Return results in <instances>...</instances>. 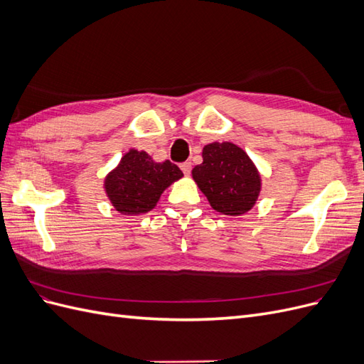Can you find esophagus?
I'll use <instances>...</instances> for the list:
<instances>
[{"label":"esophagus","mask_w":364,"mask_h":364,"mask_svg":"<svg viewBox=\"0 0 364 364\" xmlns=\"http://www.w3.org/2000/svg\"><path fill=\"white\" fill-rule=\"evenodd\" d=\"M181 168H182V171H183V174H186L188 176L190 174V171H191V162H183V164H181Z\"/></svg>","instance_id":"obj_1"}]
</instances>
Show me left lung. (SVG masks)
Wrapping results in <instances>:
<instances>
[{
    "mask_svg": "<svg viewBox=\"0 0 364 364\" xmlns=\"http://www.w3.org/2000/svg\"><path fill=\"white\" fill-rule=\"evenodd\" d=\"M203 162L193 168V179L217 213L243 215L257 203L261 176L247 153L232 142L203 147Z\"/></svg>",
    "mask_w": 364,
    "mask_h": 364,
    "instance_id": "obj_1",
    "label": "left lung"
}]
</instances>
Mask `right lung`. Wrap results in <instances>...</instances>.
<instances>
[{"mask_svg": "<svg viewBox=\"0 0 364 364\" xmlns=\"http://www.w3.org/2000/svg\"><path fill=\"white\" fill-rule=\"evenodd\" d=\"M182 176L176 164L155 162L149 153L130 149L106 176L105 191L118 213L139 215L151 211L165 188Z\"/></svg>", "mask_w": 364, "mask_h": 364, "instance_id": "obj_1", "label": "right lung"}]
</instances>
